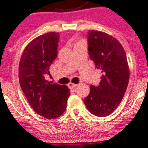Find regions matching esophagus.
Listing matches in <instances>:
<instances>
[{
  "instance_id": "1",
  "label": "esophagus",
  "mask_w": 148,
  "mask_h": 148,
  "mask_svg": "<svg viewBox=\"0 0 148 148\" xmlns=\"http://www.w3.org/2000/svg\"><path fill=\"white\" fill-rule=\"evenodd\" d=\"M76 86H77V85L72 84V83H69V84H68V87L69 89H74Z\"/></svg>"
}]
</instances>
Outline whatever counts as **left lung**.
Here are the masks:
<instances>
[{"label":"left lung","instance_id":"obj_1","mask_svg":"<svg viewBox=\"0 0 148 148\" xmlns=\"http://www.w3.org/2000/svg\"><path fill=\"white\" fill-rule=\"evenodd\" d=\"M88 51L102 75L99 86H90L84 101L92 114L105 117L113 113L123 99L128 86L130 69L126 53L116 39L97 30H89Z\"/></svg>","mask_w":148,"mask_h":148}]
</instances>
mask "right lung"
<instances>
[{
	"instance_id": "1",
	"label": "right lung",
	"mask_w": 148,
	"mask_h": 148,
	"mask_svg": "<svg viewBox=\"0 0 148 148\" xmlns=\"http://www.w3.org/2000/svg\"><path fill=\"white\" fill-rule=\"evenodd\" d=\"M58 33H48L32 40L22 53L18 68L21 90L32 108L47 119L60 117L70 92L67 86L46 80L58 55Z\"/></svg>"
}]
</instances>
